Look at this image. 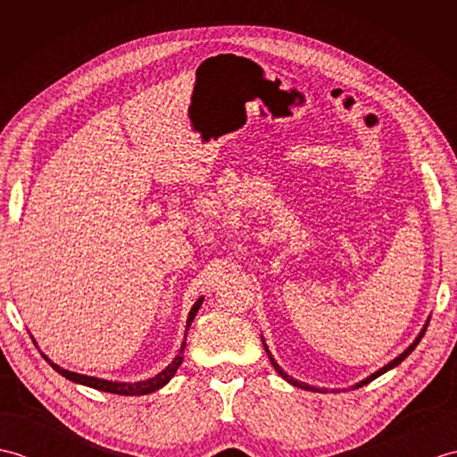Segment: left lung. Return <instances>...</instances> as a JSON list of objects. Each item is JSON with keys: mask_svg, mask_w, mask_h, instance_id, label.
<instances>
[{"mask_svg": "<svg viewBox=\"0 0 457 457\" xmlns=\"http://www.w3.org/2000/svg\"><path fill=\"white\" fill-rule=\"evenodd\" d=\"M426 328H428V322H426L424 324V328H422V332L419 334V337H416L414 339V342L409 345V347H406L404 349V352L399 355V357H395L393 359V361L391 363H386L385 367H381V369H378V371H375L373 375H369L367 378H363V381H359L355 386H353V389H359V386H363V385H367L369 381H373V378H377L378 375H383V373H386V371H389V369H393V367H396V365H399L401 361H404V359L406 357H409L411 353H412V349L416 347V345H419V342H420V339H422V336H424V332H426ZM261 339H263V337H261ZM263 345H265V352H267V355H269V359H270V363H273V367H275V371L280 375V377H283L285 378V381H288L290 385H295V386H300V389H306V391H322V389H316V386H310V385H306V383H300V381H296V378H293V377H290V375H287L285 371H283V369H280V365L275 361V359H273V355H270V352H269V347H267V344H265V339H263ZM326 393V391H324Z\"/></svg>", "mask_w": 457, "mask_h": 457, "instance_id": "1", "label": "left lung"}]
</instances>
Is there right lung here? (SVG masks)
I'll return each mask as SVG.
<instances>
[{
  "label": "right lung",
  "instance_id": "obj_1",
  "mask_svg": "<svg viewBox=\"0 0 457 457\" xmlns=\"http://www.w3.org/2000/svg\"><path fill=\"white\" fill-rule=\"evenodd\" d=\"M202 300L204 298H198L196 304L192 306L190 314H188V320H187V334H188V328L192 324L194 316H196V312L202 306ZM187 334H184V337H187ZM35 342V339H33ZM184 347H187V342H182L180 345V353L172 359V363L169 367H164L162 371L159 375H154L151 378H147V381H137V383H118V381H105V378H98V377H88V375H80V373H74V371H68V369H62L58 367L56 363H53L51 359H48L45 353H41L48 363H51V367L54 369L56 373H61L62 377H66L68 381L72 383H80V385H86V386H92V389H98V391H104V393H113V395H128V396H133V395H149V393H154L159 391L161 386L167 385L170 378L174 377V373H177V369L180 367L182 363V352Z\"/></svg>",
  "mask_w": 457,
  "mask_h": 457
}]
</instances>
